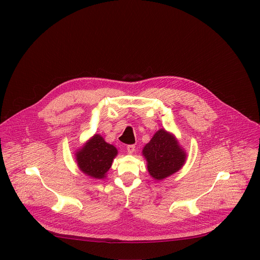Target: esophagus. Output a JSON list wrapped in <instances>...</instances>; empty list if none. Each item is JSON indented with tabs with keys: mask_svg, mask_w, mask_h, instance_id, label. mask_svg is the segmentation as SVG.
<instances>
[{
	"mask_svg": "<svg viewBox=\"0 0 260 260\" xmlns=\"http://www.w3.org/2000/svg\"><path fill=\"white\" fill-rule=\"evenodd\" d=\"M126 150H127V153H128V154H132V153H134L135 150H136V146H135V145H128V146L126 147Z\"/></svg>",
	"mask_w": 260,
	"mask_h": 260,
	"instance_id": "34e87169",
	"label": "esophagus"
}]
</instances>
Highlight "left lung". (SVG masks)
I'll use <instances>...</instances> for the list:
<instances>
[{
    "label": "left lung",
    "instance_id": "obj_1",
    "mask_svg": "<svg viewBox=\"0 0 260 260\" xmlns=\"http://www.w3.org/2000/svg\"><path fill=\"white\" fill-rule=\"evenodd\" d=\"M143 155L147 160L148 172L155 180H162L175 174L186 160V152L175 136L164 128L157 131L146 144Z\"/></svg>",
    "mask_w": 260,
    "mask_h": 260
}]
</instances>
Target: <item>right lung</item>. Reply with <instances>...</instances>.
Returning a JSON list of instances; mask_svg holds the SVG:
<instances>
[{
    "label": "right lung",
    "instance_id": "add662e5",
    "mask_svg": "<svg viewBox=\"0 0 260 260\" xmlns=\"http://www.w3.org/2000/svg\"><path fill=\"white\" fill-rule=\"evenodd\" d=\"M116 148L105 142L102 136L94 135L76 152L80 171L92 179H103L117 155Z\"/></svg>",
    "mask_w": 260,
    "mask_h": 260
}]
</instances>
